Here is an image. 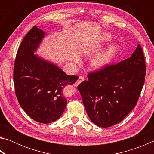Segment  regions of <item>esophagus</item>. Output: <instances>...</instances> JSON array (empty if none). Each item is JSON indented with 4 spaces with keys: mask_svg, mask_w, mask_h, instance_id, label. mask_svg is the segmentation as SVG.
Segmentation results:
<instances>
[{
    "mask_svg": "<svg viewBox=\"0 0 154 154\" xmlns=\"http://www.w3.org/2000/svg\"><path fill=\"white\" fill-rule=\"evenodd\" d=\"M83 81H84V77L82 76V75H81V76L79 77V79H78V80L77 81V82L75 83V86H77V85H79V83H82Z\"/></svg>",
    "mask_w": 154,
    "mask_h": 154,
    "instance_id": "1",
    "label": "esophagus"
}]
</instances>
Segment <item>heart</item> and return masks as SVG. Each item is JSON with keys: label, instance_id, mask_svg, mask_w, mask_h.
I'll use <instances>...</instances> for the list:
<instances>
[{"label": "heart", "instance_id": "1", "mask_svg": "<svg viewBox=\"0 0 154 154\" xmlns=\"http://www.w3.org/2000/svg\"><path fill=\"white\" fill-rule=\"evenodd\" d=\"M110 38L111 36L109 34H105L103 35V39L105 41H108ZM118 50L119 46L117 44H113L108 47L105 50L100 52L94 58L92 61L93 65L96 68H101L106 66L112 61Z\"/></svg>", "mask_w": 154, "mask_h": 154}]
</instances>
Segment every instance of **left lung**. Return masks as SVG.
<instances>
[{"label": "left lung", "mask_w": 154, "mask_h": 154, "mask_svg": "<svg viewBox=\"0 0 154 154\" xmlns=\"http://www.w3.org/2000/svg\"><path fill=\"white\" fill-rule=\"evenodd\" d=\"M146 66L138 45L131 57L106 65L78 85L90 120L99 127L119 123L136 106L145 82Z\"/></svg>", "instance_id": "1"}]
</instances>
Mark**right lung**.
Listing matches in <instances>:
<instances>
[{
	"instance_id": "add662e5",
	"label": "right lung",
	"mask_w": 154,
	"mask_h": 154,
	"mask_svg": "<svg viewBox=\"0 0 154 154\" xmlns=\"http://www.w3.org/2000/svg\"><path fill=\"white\" fill-rule=\"evenodd\" d=\"M45 32L34 26L21 43L14 67L15 92L18 103L30 118L39 123L57 120L66 106L63 89L77 82L51 62L34 54Z\"/></svg>"
}]
</instances>
